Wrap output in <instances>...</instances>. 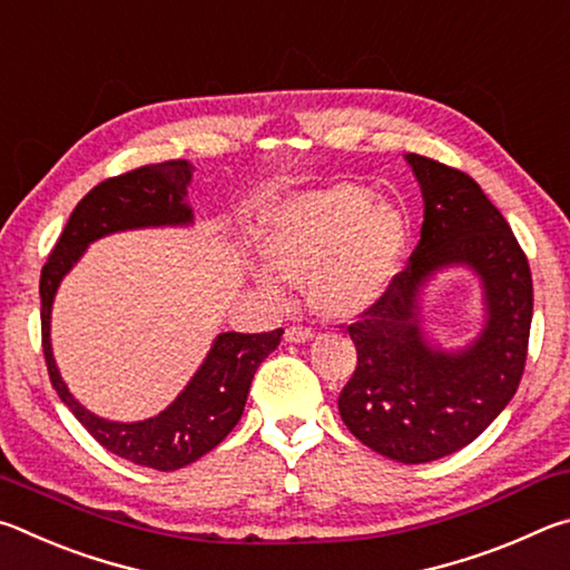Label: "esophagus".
<instances>
[{
    "label": "esophagus",
    "instance_id": "1",
    "mask_svg": "<svg viewBox=\"0 0 570 570\" xmlns=\"http://www.w3.org/2000/svg\"><path fill=\"white\" fill-rule=\"evenodd\" d=\"M284 340L288 344H306V342L314 340V332L304 330V326H288V330L284 332Z\"/></svg>",
    "mask_w": 570,
    "mask_h": 570
}]
</instances>
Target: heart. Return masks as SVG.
Returning a JSON list of instances; mask_svg holds the SVG:
<instances>
[{
  "label": "heart",
  "instance_id": "1",
  "mask_svg": "<svg viewBox=\"0 0 570 570\" xmlns=\"http://www.w3.org/2000/svg\"><path fill=\"white\" fill-rule=\"evenodd\" d=\"M407 220L360 183L306 190L268 210L258 248L266 266L294 286L322 320L350 322L390 294L407 256ZM276 294L268 274H256Z\"/></svg>",
  "mask_w": 570,
  "mask_h": 570
}]
</instances>
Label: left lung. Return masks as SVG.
<instances>
[{"label":"left lung","instance_id":"8db88e82","mask_svg":"<svg viewBox=\"0 0 570 570\" xmlns=\"http://www.w3.org/2000/svg\"><path fill=\"white\" fill-rule=\"evenodd\" d=\"M424 200L420 244L390 294L350 326L356 370L340 394L352 435L380 455L420 465L470 445L523 377L533 282L503 214L468 173L407 153ZM465 265L481 278L487 322L472 343L442 351L421 330V294Z\"/></svg>","mask_w":570,"mask_h":570}]
</instances>
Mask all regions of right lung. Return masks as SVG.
I'll return each mask as SVG.
<instances>
[{
  "label": "right lung",
  "mask_w": 570,
  "mask_h": 570,
  "mask_svg": "<svg viewBox=\"0 0 570 570\" xmlns=\"http://www.w3.org/2000/svg\"><path fill=\"white\" fill-rule=\"evenodd\" d=\"M190 178L193 166L188 160H168L102 180L72 210L40 276L42 350L52 387L105 450L135 465L163 472L186 468L204 458L236 428L246 407L250 380L258 364L282 342L284 330L218 334L204 364L166 410L140 422H112L98 417L67 390L52 354L50 322L57 288L92 240L120 230L193 224V208L188 206Z\"/></svg>",
  "instance_id": "1"
}]
</instances>
